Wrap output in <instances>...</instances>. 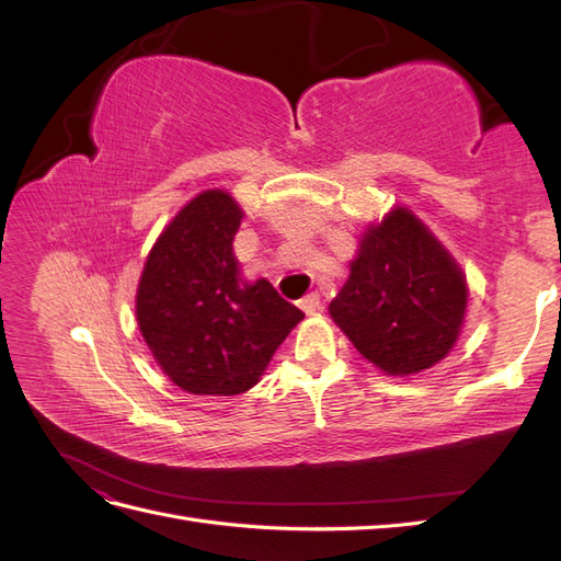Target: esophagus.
Returning <instances> with one entry per match:
<instances>
[{"label": "esophagus", "mask_w": 561, "mask_h": 561, "mask_svg": "<svg viewBox=\"0 0 561 561\" xmlns=\"http://www.w3.org/2000/svg\"><path fill=\"white\" fill-rule=\"evenodd\" d=\"M299 307H301L304 313H316V311H320V297H318V293H311V295H307V297H301V299H299Z\"/></svg>", "instance_id": "34e87169"}]
</instances>
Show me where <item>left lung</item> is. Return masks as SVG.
<instances>
[{"label": "left lung", "mask_w": 561, "mask_h": 561, "mask_svg": "<svg viewBox=\"0 0 561 561\" xmlns=\"http://www.w3.org/2000/svg\"><path fill=\"white\" fill-rule=\"evenodd\" d=\"M461 268L404 208L369 227L330 316L369 363L388 375H416L439 363L463 325Z\"/></svg>", "instance_id": "8db88e82"}]
</instances>
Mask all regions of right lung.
<instances>
[{
	"instance_id": "1",
	"label": "right lung",
	"mask_w": 561,
	"mask_h": 561,
	"mask_svg": "<svg viewBox=\"0 0 561 561\" xmlns=\"http://www.w3.org/2000/svg\"><path fill=\"white\" fill-rule=\"evenodd\" d=\"M243 210L210 190L178 213L151 248L135 299L149 351L194 396H239L304 318L268 280L239 276L233 236Z\"/></svg>"
}]
</instances>
